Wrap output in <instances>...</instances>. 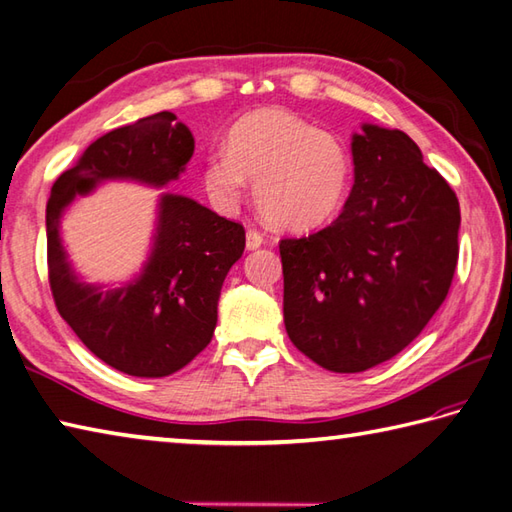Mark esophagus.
<instances>
[{
  "mask_svg": "<svg viewBox=\"0 0 512 512\" xmlns=\"http://www.w3.org/2000/svg\"><path fill=\"white\" fill-rule=\"evenodd\" d=\"M264 244V235L259 233V231H255V228H250V231L246 233V248L248 250H255V248H259Z\"/></svg>",
  "mask_w": 512,
  "mask_h": 512,
  "instance_id": "esophagus-1",
  "label": "esophagus"
}]
</instances>
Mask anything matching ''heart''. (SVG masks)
Listing matches in <instances>:
<instances>
[{"label": "heart", "instance_id": "obj_1", "mask_svg": "<svg viewBox=\"0 0 512 512\" xmlns=\"http://www.w3.org/2000/svg\"><path fill=\"white\" fill-rule=\"evenodd\" d=\"M259 215L290 233L334 220L350 195L354 158L345 140L281 107L250 112L228 129L224 151L202 165V184L215 206L231 211L246 182Z\"/></svg>", "mask_w": 512, "mask_h": 512}]
</instances>
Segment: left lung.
Segmentation results:
<instances>
[{"instance_id":"obj_1","label":"left lung","mask_w":512,"mask_h":512,"mask_svg":"<svg viewBox=\"0 0 512 512\" xmlns=\"http://www.w3.org/2000/svg\"><path fill=\"white\" fill-rule=\"evenodd\" d=\"M352 158L343 213L279 242L290 341L339 374L365 372L416 339L449 295L460 250L458 198L405 132L363 125Z\"/></svg>"}]
</instances>
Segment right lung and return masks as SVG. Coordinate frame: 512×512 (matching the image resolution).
Returning <instances> with one entry per match:
<instances>
[{
	"label": "right lung",
	"instance_id": "obj_1",
	"mask_svg": "<svg viewBox=\"0 0 512 512\" xmlns=\"http://www.w3.org/2000/svg\"><path fill=\"white\" fill-rule=\"evenodd\" d=\"M193 149L189 127L176 114L158 112L94 140L50 191L46 233L54 303L94 356L129 376H169L211 343L222 284L246 246L244 226L184 195L165 193L143 273L121 288L101 290L74 275L59 222L76 195L103 180L151 187L178 180Z\"/></svg>",
	"mask_w": 512,
	"mask_h": 512
}]
</instances>
